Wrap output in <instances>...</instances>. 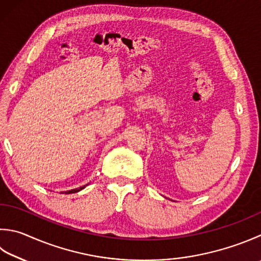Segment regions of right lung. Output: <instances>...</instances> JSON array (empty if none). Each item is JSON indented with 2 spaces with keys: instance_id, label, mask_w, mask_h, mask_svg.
Returning <instances> with one entry per match:
<instances>
[{
  "instance_id": "obj_1",
  "label": "right lung",
  "mask_w": 261,
  "mask_h": 261,
  "mask_svg": "<svg viewBox=\"0 0 261 261\" xmlns=\"http://www.w3.org/2000/svg\"><path fill=\"white\" fill-rule=\"evenodd\" d=\"M86 185H88V184H86ZM86 185H84V186H82V188H80V189H75V190H71V191H67V192H66V194H70V193H76V192H80L81 190H83V189H84Z\"/></svg>"
}]
</instances>
